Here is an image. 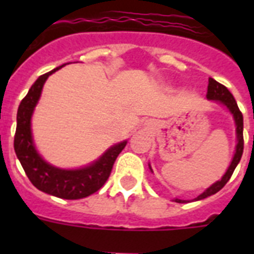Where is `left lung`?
Instances as JSON below:
<instances>
[{"instance_id": "left-lung-1", "label": "left lung", "mask_w": 254, "mask_h": 254, "mask_svg": "<svg viewBox=\"0 0 254 254\" xmlns=\"http://www.w3.org/2000/svg\"><path fill=\"white\" fill-rule=\"evenodd\" d=\"M207 99L211 100V101H216V103L221 104L223 107L227 108V111L232 115L233 121H235V127H236V149H235V154H233V158L229 163L228 169L225 171V174L221 177L220 181L215 182L213 185H211L208 189L203 191V192L199 195L197 197H195L193 200H201V199H205V197L211 196L213 193L219 192L225 185L227 182L229 181V178L232 177L233 171L236 169V166L239 165L241 159V155H243V150H244V137H243V129H244V120H243V113L240 112L239 107H237V103L235 97L232 96V93L227 89V87H224L220 83H217L216 80H213L212 77L208 79V89H207ZM149 169L153 173V169H151L150 163H149ZM174 200L177 203H187V200H182V199H178L175 197Z\"/></svg>"}]
</instances>
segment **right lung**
<instances>
[{
    "label": "right lung",
    "mask_w": 254,
    "mask_h": 254,
    "mask_svg": "<svg viewBox=\"0 0 254 254\" xmlns=\"http://www.w3.org/2000/svg\"><path fill=\"white\" fill-rule=\"evenodd\" d=\"M65 64L42 75L22 100L17 112V129L14 135V150L26 175L38 190L62 199H83L100 190L111 175L116 158L127 146L123 141L111 146L100 158L79 169H61L49 163L38 153L31 130V117L42 89L50 75Z\"/></svg>",
    "instance_id": "right-lung-1"
}]
</instances>
